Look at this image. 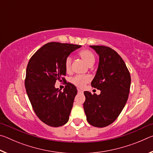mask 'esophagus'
Masks as SVG:
<instances>
[{
    "mask_svg": "<svg viewBox=\"0 0 153 153\" xmlns=\"http://www.w3.org/2000/svg\"><path fill=\"white\" fill-rule=\"evenodd\" d=\"M77 91H78V92H79V93H83V92H83V90H80L79 88H77Z\"/></svg>",
    "mask_w": 153,
    "mask_h": 153,
    "instance_id": "obj_1",
    "label": "esophagus"
}]
</instances>
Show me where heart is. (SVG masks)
<instances>
[{
	"instance_id": "heart-1",
	"label": "heart",
	"mask_w": 153,
	"mask_h": 153,
	"mask_svg": "<svg viewBox=\"0 0 153 153\" xmlns=\"http://www.w3.org/2000/svg\"><path fill=\"white\" fill-rule=\"evenodd\" d=\"M79 55L89 66H92L94 64L95 61V56L94 53L91 51L88 50V49H84V50H82L79 52ZM71 61L72 59L70 56H67L65 59L64 66L67 72L71 71ZM90 79H91V77L88 75H76V76L71 77L69 82L77 87L83 88L88 82L90 81Z\"/></svg>"
}]
</instances>
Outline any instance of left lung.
I'll use <instances>...</instances> for the list:
<instances>
[{
    "label": "left lung",
    "instance_id": "obj_1",
    "mask_svg": "<svg viewBox=\"0 0 153 153\" xmlns=\"http://www.w3.org/2000/svg\"><path fill=\"white\" fill-rule=\"evenodd\" d=\"M99 55V64L91 86L100 90L92 94L85 91L84 109L90 125L104 128L118 117L129 97L131 76L125 62L110 47L90 46Z\"/></svg>",
    "mask_w": 153,
    "mask_h": 153
}]
</instances>
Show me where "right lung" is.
Masks as SVG:
<instances>
[{"label": "right lung", "mask_w": 153, "mask_h": 153, "mask_svg": "<svg viewBox=\"0 0 153 153\" xmlns=\"http://www.w3.org/2000/svg\"><path fill=\"white\" fill-rule=\"evenodd\" d=\"M81 46L48 42L38 49L28 62L25 79L27 94L36 115L49 126H63L69 120L77 88L66 82L62 92L55 88V84L56 80L66 81L65 59Z\"/></svg>", "instance_id": "right-lung-1"}]
</instances>
